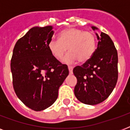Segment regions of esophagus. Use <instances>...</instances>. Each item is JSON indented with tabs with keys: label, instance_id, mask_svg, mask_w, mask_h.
I'll use <instances>...</instances> for the list:
<instances>
[{
	"label": "esophagus",
	"instance_id": "obj_1",
	"mask_svg": "<svg viewBox=\"0 0 130 130\" xmlns=\"http://www.w3.org/2000/svg\"><path fill=\"white\" fill-rule=\"evenodd\" d=\"M68 69H69V73H73V67H72V66H68Z\"/></svg>",
	"mask_w": 130,
	"mask_h": 130
}]
</instances>
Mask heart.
Returning <instances> with one entry per match:
<instances>
[{
	"label": "heart",
	"instance_id": "obj_1",
	"mask_svg": "<svg viewBox=\"0 0 130 130\" xmlns=\"http://www.w3.org/2000/svg\"><path fill=\"white\" fill-rule=\"evenodd\" d=\"M96 44V38L93 34L69 27L59 33V40H51L47 46L56 59H61L68 48L69 52L63 58L64 62L71 63L77 59L79 63H84L93 55Z\"/></svg>",
	"mask_w": 130,
	"mask_h": 130
}]
</instances>
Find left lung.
<instances>
[{
  "label": "left lung",
  "instance_id": "left-lung-1",
  "mask_svg": "<svg viewBox=\"0 0 130 130\" xmlns=\"http://www.w3.org/2000/svg\"><path fill=\"white\" fill-rule=\"evenodd\" d=\"M93 30L98 29L94 26ZM98 46L90 59L73 70L77 78L74 94L81 103L95 105L109 96L118 78V56L111 38L101 32L96 34Z\"/></svg>",
  "mask_w": 130,
  "mask_h": 130
}]
</instances>
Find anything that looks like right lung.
Here are the masks:
<instances>
[{
    "mask_svg": "<svg viewBox=\"0 0 130 130\" xmlns=\"http://www.w3.org/2000/svg\"><path fill=\"white\" fill-rule=\"evenodd\" d=\"M51 25L34 27L17 40L11 61L13 88L22 103L36 111L51 107L59 87L69 75L67 65L48 48L54 31Z\"/></svg>",
    "mask_w": 130,
    "mask_h": 130,
    "instance_id": "add662e5",
    "label": "right lung"
}]
</instances>
